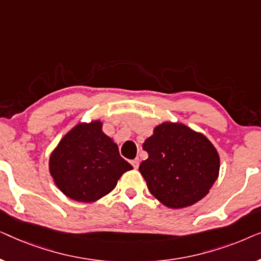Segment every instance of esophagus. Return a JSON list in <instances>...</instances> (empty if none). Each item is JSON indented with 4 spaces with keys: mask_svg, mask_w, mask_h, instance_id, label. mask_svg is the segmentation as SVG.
<instances>
[{
    "mask_svg": "<svg viewBox=\"0 0 261 261\" xmlns=\"http://www.w3.org/2000/svg\"><path fill=\"white\" fill-rule=\"evenodd\" d=\"M139 163H140V162H139L138 158L134 159V160H132V165H133L134 169H138V167H139Z\"/></svg>",
    "mask_w": 261,
    "mask_h": 261,
    "instance_id": "34e87169",
    "label": "esophagus"
}]
</instances>
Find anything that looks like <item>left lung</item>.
Here are the masks:
<instances>
[{"mask_svg": "<svg viewBox=\"0 0 261 261\" xmlns=\"http://www.w3.org/2000/svg\"><path fill=\"white\" fill-rule=\"evenodd\" d=\"M142 148L148 158L139 171L149 192L169 208L195 204L219 177L220 158L215 147L204 135L185 124H159Z\"/></svg>", "mask_w": 261, "mask_h": 261, "instance_id": "8db88e82", "label": "left lung"}]
</instances>
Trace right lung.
I'll use <instances>...</instances> for the list:
<instances>
[{
	"mask_svg": "<svg viewBox=\"0 0 261 261\" xmlns=\"http://www.w3.org/2000/svg\"><path fill=\"white\" fill-rule=\"evenodd\" d=\"M133 169L119 147L102 132V123H80L57 146L49 158V172L67 197L90 203L109 194L117 180Z\"/></svg>",
	"mask_w": 261,
	"mask_h": 261,
	"instance_id": "right-lung-1",
	"label": "right lung"
}]
</instances>
